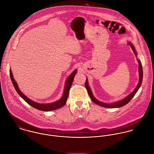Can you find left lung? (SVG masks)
Wrapping results in <instances>:
<instances>
[{"label":"left lung","instance_id":"obj_1","mask_svg":"<svg viewBox=\"0 0 154 154\" xmlns=\"http://www.w3.org/2000/svg\"><path fill=\"white\" fill-rule=\"evenodd\" d=\"M128 45L129 46H130V47L132 49L134 54H135L136 56H137V54L136 52L135 49H134L133 45L131 44V43L128 42ZM137 61H138V63H139V77H140V80H139V83H138L137 87L136 88V89H134V91L133 92L130 93V94H128L126 97H125L124 99H123V100H122L120 101H119V102H117L109 104V103H103V102H100V101L97 100L93 96L92 91H91V89H90V88L89 86L88 79H86V82H85V86H86V89L88 91V92L89 93V95L90 97L91 98V100H92L93 102L94 103H96L97 105H99V106H103V107H105V108H115L122 107V106L125 105L126 104H127L131 100V99L134 97L135 94L136 93V92H137V91L139 90V88L140 87V86L142 85V80H143V69H142V63H141V62L139 61V60H137Z\"/></svg>","mask_w":154,"mask_h":154}]
</instances>
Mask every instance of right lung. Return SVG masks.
<instances>
[{
  "instance_id": "add662e5",
  "label": "right lung",
  "mask_w": 154,
  "mask_h": 154,
  "mask_svg": "<svg viewBox=\"0 0 154 154\" xmlns=\"http://www.w3.org/2000/svg\"><path fill=\"white\" fill-rule=\"evenodd\" d=\"M77 72V69H75L71 74L68 77V78L67 79L66 81V83H65V89H64V92L63 93V95L62 96L61 98L54 103H48V104H40L38 103H36L32 100H30V99H29L26 96H25L23 93L21 92L20 89H18L17 83L15 82L14 79L13 78V75H12V73L11 72V70H9V73H10V77L11 79V81L12 82V84L14 85V87L15 88L16 91L18 93V94L29 105H30L31 106H32L33 108L40 110V111H53V110H55L57 109L60 108H61L62 106H63V105H65L66 102V100L68 96V94L71 88V86L72 85V83L73 82V80L74 79V76L75 75Z\"/></svg>"
}]
</instances>
